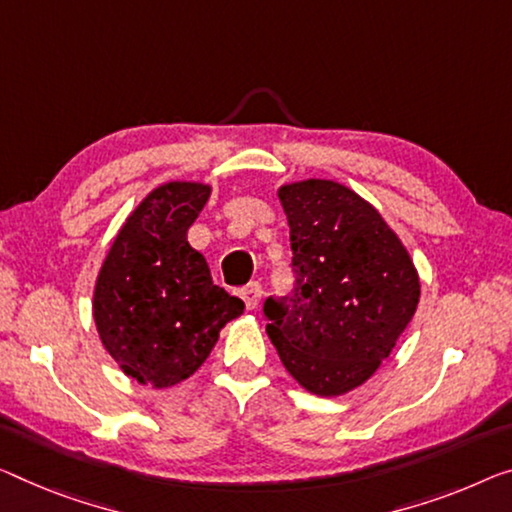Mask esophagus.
Wrapping results in <instances>:
<instances>
[{
    "instance_id": "34e87169",
    "label": "esophagus",
    "mask_w": 512,
    "mask_h": 512,
    "mask_svg": "<svg viewBox=\"0 0 512 512\" xmlns=\"http://www.w3.org/2000/svg\"><path fill=\"white\" fill-rule=\"evenodd\" d=\"M240 295H242V300H245V306L247 309L251 311V309H256L258 306V302H261V297H263V286L258 281H251L249 286H245L240 290Z\"/></svg>"
}]
</instances>
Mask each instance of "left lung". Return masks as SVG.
<instances>
[{
  "instance_id": "1",
  "label": "left lung",
  "mask_w": 512,
  "mask_h": 512,
  "mask_svg": "<svg viewBox=\"0 0 512 512\" xmlns=\"http://www.w3.org/2000/svg\"><path fill=\"white\" fill-rule=\"evenodd\" d=\"M290 226L295 288L267 297V336L286 371L316 396L371 377L410 325L419 272L380 212L336 180L279 187Z\"/></svg>"
}]
</instances>
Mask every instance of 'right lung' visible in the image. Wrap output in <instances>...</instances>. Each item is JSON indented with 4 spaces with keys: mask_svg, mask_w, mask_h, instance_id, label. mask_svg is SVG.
<instances>
[{
    "mask_svg": "<svg viewBox=\"0 0 512 512\" xmlns=\"http://www.w3.org/2000/svg\"><path fill=\"white\" fill-rule=\"evenodd\" d=\"M210 185L171 180L146 196L116 235L93 290L100 341L139 384L167 389L199 371L245 302L212 283L187 231Z\"/></svg>",
    "mask_w": 512,
    "mask_h": 512,
    "instance_id": "obj_1",
    "label": "right lung"
}]
</instances>
